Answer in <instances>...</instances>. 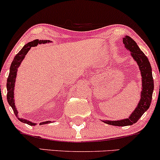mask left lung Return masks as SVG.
Wrapping results in <instances>:
<instances>
[{"mask_svg": "<svg viewBox=\"0 0 160 160\" xmlns=\"http://www.w3.org/2000/svg\"><path fill=\"white\" fill-rule=\"evenodd\" d=\"M122 42L126 49L130 51L132 57L138 65L141 75L142 86H141V98L138 104L132 113L128 116V118L120 120H102L104 123L116 126H131L137 122V121L141 118L145 111H148L150 107L154 88L152 68L148 57L141 50L136 42L130 37L125 36L122 38Z\"/></svg>", "mask_w": 160, "mask_h": 160, "instance_id": "1", "label": "left lung"}]
</instances>
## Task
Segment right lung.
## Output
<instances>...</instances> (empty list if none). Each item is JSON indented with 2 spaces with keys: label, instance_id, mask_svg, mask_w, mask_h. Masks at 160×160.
I'll use <instances>...</instances> for the list:
<instances>
[{
  "label": "right lung",
  "instance_id": "obj_1",
  "mask_svg": "<svg viewBox=\"0 0 160 160\" xmlns=\"http://www.w3.org/2000/svg\"><path fill=\"white\" fill-rule=\"evenodd\" d=\"M51 40H34L32 42H29L27 44H25L22 47V49L19 51L17 54L16 55V56L14 57L13 61L12 62L10 65V73H9L8 78H7V102L11 108L13 110L14 113L16 116V117L18 118L20 122H24V123H26L28 125H30V126H35L37 123H34V122H31V121L25 120V119L22 118V117H19V114H18L17 109H16V105H15V99H14V89H15V82H16V75H17V71L18 68L21 65L22 62L23 61V59L25 58V56L28 51L30 50L32 47H36L38 44H45V43H51ZM51 122V121H46V122H40V125H44L47 124Z\"/></svg>",
  "mask_w": 160,
  "mask_h": 160
}]
</instances>
